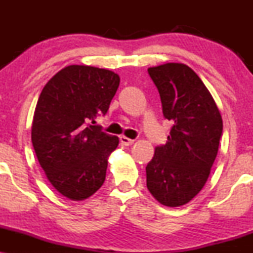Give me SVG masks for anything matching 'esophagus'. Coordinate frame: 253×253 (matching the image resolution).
<instances>
[{"label":"esophagus","mask_w":253,"mask_h":253,"mask_svg":"<svg viewBox=\"0 0 253 253\" xmlns=\"http://www.w3.org/2000/svg\"><path fill=\"white\" fill-rule=\"evenodd\" d=\"M120 141H121V144L125 145V146H129V145H132L133 143H134V140H133V139L127 138V136H125V135L120 136Z\"/></svg>","instance_id":"34e87169"}]
</instances>
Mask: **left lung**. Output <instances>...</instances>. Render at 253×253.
Here are the masks:
<instances>
[{"label": "left lung", "mask_w": 253, "mask_h": 253, "mask_svg": "<svg viewBox=\"0 0 253 253\" xmlns=\"http://www.w3.org/2000/svg\"><path fill=\"white\" fill-rule=\"evenodd\" d=\"M172 124L165 145L146 167V185L168 207L194 199L210 176L222 135V119L211 92L189 66L168 63L147 69Z\"/></svg>", "instance_id": "left-lung-1"}]
</instances>
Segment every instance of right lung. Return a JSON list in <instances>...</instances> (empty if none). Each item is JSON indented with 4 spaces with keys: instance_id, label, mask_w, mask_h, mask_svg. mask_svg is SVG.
I'll return each mask as SVG.
<instances>
[{
    "instance_id": "1",
    "label": "right lung",
    "mask_w": 253,
    "mask_h": 253,
    "mask_svg": "<svg viewBox=\"0 0 253 253\" xmlns=\"http://www.w3.org/2000/svg\"><path fill=\"white\" fill-rule=\"evenodd\" d=\"M119 84L113 71L70 65L46 83L38 100L32 124L37 158L58 193L74 201L88 199L106 179L119 138L95 119L107 114Z\"/></svg>"
}]
</instances>
